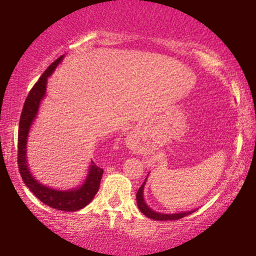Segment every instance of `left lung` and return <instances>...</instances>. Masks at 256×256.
<instances>
[{
    "label": "left lung",
    "mask_w": 256,
    "mask_h": 256,
    "mask_svg": "<svg viewBox=\"0 0 256 256\" xmlns=\"http://www.w3.org/2000/svg\"><path fill=\"white\" fill-rule=\"evenodd\" d=\"M144 184H146V180H144V183L141 185V188H138V194H136V202H138V210L146 216H148V218L154 219V220H160H160H178V219L183 218V216H186L190 214V213H192V211H188V212L174 213V214H163V213L152 211V210L146 204L144 199H143V188H144Z\"/></svg>",
    "instance_id": "obj_1"
}]
</instances>
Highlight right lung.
Wrapping results in <instances>:
<instances>
[{
  "mask_svg": "<svg viewBox=\"0 0 256 256\" xmlns=\"http://www.w3.org/2000/svg\"><path fill=\"white\" fill-rule=\"evenodd\" d=\"M62 58H64V56H60L57 60H54L45 70V72L28 94L22 113H20L18 124L17 163H18V170L23 182L40 202H43L45 205L50 206L52 208L59 210V211L74 212L85 208L92 202L94 196L99 191L100 180L101 177H102L104 170L92 162L85 183L82 186L72 188L70 191H58L40 183L31 174L26 162V141L29 129L32 124L34 118H36L38 110H40V101L44 98L45 92H46L48 78L52 74V72L54 71L59 62L62 60Z\"/></svg>",
  "mask_w": 256,
  "mask_h": 256,
  "instance_id": "add662e5",
  "label": "right lung"
}]
</instances>
